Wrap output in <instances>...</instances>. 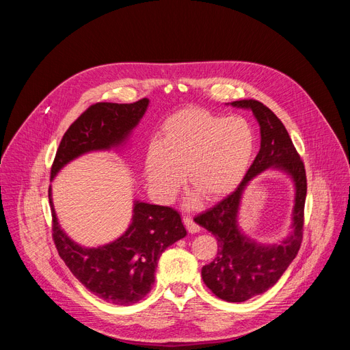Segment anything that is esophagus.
I'll return each mask as SVG.
<instances>
[{
	"instance_id": "esophagus-1",
	"label": "esophagus",
	"mask_w": 350,
	"mask_h": 350,
	"mask_svg": "<svg viewBox=\"0 0 350 350\" xmlns=\"http://www.w3.org/2000/svg\"><path fill=\"white\" fill-rule=\"evenodd\" d=\"M183 221H184V225H185V228H187L189 234H197V232H200V226L189 216H184Z\"/></svg>"
}]
</instances>
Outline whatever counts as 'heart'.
Segmentation results:
<instances>
[{
  "label": "heart",
  "instance_id": "heart-1",
  "mask_svg": "<svg viewBox=\"0 0 350 350\" xmlns=\"http://www.w3.org/2000/svg\"><path fill=\"white\" fill-rule=\"evenodd\" d=\"M163 139L147 146L144 171L161 201H171L188 183L207 200L230 193L245 175L256 147V134L242 116L215 115L185 108L165 120Z\"/></svg>",
  "mask_w": 350,
  "mask_h": 350
}]
</instances>
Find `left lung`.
<instances>
[{
	"mask_svg": "<svg viewBox=\"0 0 350 350\" xmlns=\"http://www.w3.org/2000/svg\"><path fill=\"white\" fill-rule=\"evenodd\" d=\"M230 105L251 109L257 118L261 133L260 152L235 191L194 217V221L217 239V256L201 269L203 282L217 298L243 302L276 284L301 248L306 175L288 131L271 109L256 99L235 100ZM269 167L280 168L294 179V232L280 244L260 246L241 234L236 217L243 189L254 176Z\"/></svg>",
	"mask_w": 350,
	"mask_h": 350,
	"instance_id": "8db88e82",
	"label": "left lung"
}]
</instances>
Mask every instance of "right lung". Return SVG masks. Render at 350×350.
<instances>
[{"mask_svg": "<svg viewBox=\"0 0 350 350\" xmlns=\"http://www.w3.org/2000/svg\"><path fill=\"white\" fill-rule=\"evenodd\" d=\"M149 99L134 103L98 102L84 111L59 143L51 178L72 159L93 150H109L125 142L144 115ZM52 210V238L59 257L83 286L115 305H133L152 291L161 254L187 235L181 216L172 207L135 201L133 221L124 234L98 248H84L71 241Z\"/></svg>", "mask_w": 350, "mask_h": 350, "instance_id": "1", "label": "right lung"}]
</instances>
